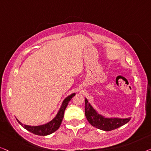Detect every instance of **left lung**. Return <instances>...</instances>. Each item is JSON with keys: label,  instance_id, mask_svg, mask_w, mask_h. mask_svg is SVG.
<instances>
[{"label": "left lung", "instance_id": "1", "mask_svg": "<svg viewBox=\"0 0 151 151\" xmlns=\"http://www.w3.org/2000/svg\"><path fill=\"white\" fill-rule=\"evenodd\" d=\"M85 114L87 120L93 127L101 130L109 131L118 129L119 127L127 124L131 118H107L99 114L94 107L90 105L88 100L85 99Z\"/></svg>", "mask_w": 151, "mask_h": 151}]
</instances>
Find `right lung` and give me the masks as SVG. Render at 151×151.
I'll use <instances>...</instances> for the list:
<instances>
[{
	"mask_svg": "<svg viewBox=\"0 0 151 151\" xmlns=\"http://www.w3.org/2000/svg\"><path fill=\"white\" fill-rule=\"evenodd\" d=\"M75 93H73V94L69 95L68 96L65 98L63 100L60 109H59L58 113L57 114L56 116L52 120L46 123V124L39 125V126H29V125L22 124L18 119H16V120H18V123L21 126L24 127L27 131H30L31 133H33V134L37 135H43V136L51 134V133H54L55 131H56L59 128V127H60L61 124V122L63 120L65 108H66L68 105L69 101L72 99V98L74 96H75Z\"/></svg>",
	"mask_w": 151,
	"mask_h": 151,
	"instance_id": "add662e5",
	"label": "right lung"
}]
</instances>
